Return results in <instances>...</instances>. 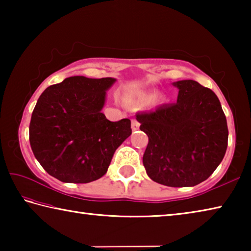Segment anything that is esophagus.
I'll list each match as a JSON object with an SVG mask.
<instances>
[{
  "mask_svg": "<svg viewBox=\"0 0 251 251\" xmlns=\"http://www.w3.org/2000/svg\"><path fill=\"white\" fill-rule=\"evenodd\" d=\"M131 129H133L134 131L139 129V123L136 121V120H133L131 121Z\"/></svg>",
  "mask_w": 251,
  "mask_h": 251,
  "instance_id": "1",
  "label": "esophagus"
}]
</instances>
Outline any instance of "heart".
I'll return each instance as SVG.
<instances>
[{
    "mask_svg": "<svg viewBox=\"0 0 251 251\" xmlns=\"http://www.w3.org/2000/svg\"><path fill=\"white\" fill-rule=\"evenodd\" d=\"M152 97H154V95L152 94H143L141 96L136 97V99H130L127 100V103H128L129 106H131V107H135V108H141V107H144V106H146L151 103V101L152 100ZM157 101L158 103H161V101H164V96L159 95L158 97H157Z\"/></svg>",
    "mask_w": 251,
    "mask_h": 251,
    "instance_id": "1",
    "label": "heart"
}]
</instances>
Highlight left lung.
I'll list each match as a JSON object with an SVG mask.
<instances>
[{
	"label": "left lung",
	"instance_id": "left-lung-1",
	"mask_svg": "<svg viewBox=\"0 0 251 251\" xmlns=\"http://www.w3.org/2000/svg\"><path fill=\"white\" fill-rule=\"evenodd\" d=\"M177 101L139 113L148 136L143 164L151 180L169 187H193L206 180L226 154L228 127L217 95L196 80L173 83Z\"/></svg>",
	"mask_w": 251,
	"mask_h": 251
}]
</instances>
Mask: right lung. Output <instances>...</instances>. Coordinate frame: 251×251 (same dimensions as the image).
Returning <instances> with one entry per match:
<instances>
[{
    "instance_id": "add662e5",
    "label": "right lung",
    "mask_w": 251,
    "mask_h": 251,
    "mask_svg": "<svg viewBox=\"0 0 251 251\" xmlns=\"http://www.w3.org/2000/svg\"><path fill=\"white\" fill-rule=\"evenodd\" d=\"M113 77L72 76L42 93L29 123L33 154L50 176L86 184L104 176L113 155L131 134L130 121L101 113Z\"/></svg>"
}]
</instances>
